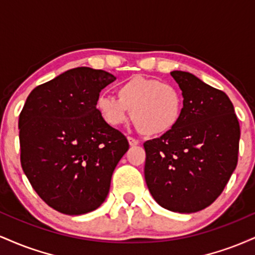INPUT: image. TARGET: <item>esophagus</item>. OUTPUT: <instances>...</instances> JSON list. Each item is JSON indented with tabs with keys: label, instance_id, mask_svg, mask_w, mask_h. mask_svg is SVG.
Returning <instances> with one entry per match:
<instances>
[{
	"label": "esophagus",
	"instance_id": "esophagus-1",
	"mask_svg": "<svg viewBox=\"0 0 255 255\" xmlns=\"http://www.w3.org/2000/svg\"><path fill=\"white\" fill-rule=\"evenodd\" d=\"M128 142H129L130 146H136L137 144H139V141H137L136 139H134V137H131V136H128Z\"/></svg>",
	"mask_w": 255,
	"mask_h": 255
}]
</instances>
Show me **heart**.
Listing matches in <instances>:
<instances>
[{
  "label": "heart",
  "instance_id": "b5f03b06",
  "mask_svg": "<svg viewBox=\"0 0 255 255\" xmlns=\"http://www.w3.org/2000/svg\"><path fill=\"white\" fill-rule=\"evenodd\" d=\"M118 97L101 95L96 108L111 127H120L131 120L145 136L169 134L180 124L183 114V96L176 87L158 79L136 75L118 87Z\"/></svg>",
  "mask_w": 255,
  "mask_h": 255
}]
</instances>
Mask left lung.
Here are the masks:
<instances>
[{"mask_svg": "<svg viewBox=\"0 0 255 255\" xmlns=\"http://www.w3.org/2000/svg\"><path fill=\"white\" fill-rule=\"evenodd\" d=\"M170 74L182 91V119L144 144L145 181L164 209L198 212L221 195L238 165L240 124L223 91L188 72Z\"/></svg>", "mask_w": 255, "mask_h": 255, "instance_id": "left-lung-1", "label": "left lung"}]
</instances>
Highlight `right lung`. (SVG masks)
<instances>
[{
  "label": "right lung",
  "mask_w": 255,
  "mask_h": 255,
  "mask_svg": "<svg viewBox=\"0 0 255 255\" xmlns=\"http://www.w3.org/2000/svg\"><path fill=\"white\" fill-rule=\"evenodd\" d=\"M115 80L102 69H69L37 86L20 113L22 170L58 212L77 216L98 209L129 148L127 137L105 124L96 108L101 91Z\"/></svg>",
  "instance_id": "1"
}]
</instances>
